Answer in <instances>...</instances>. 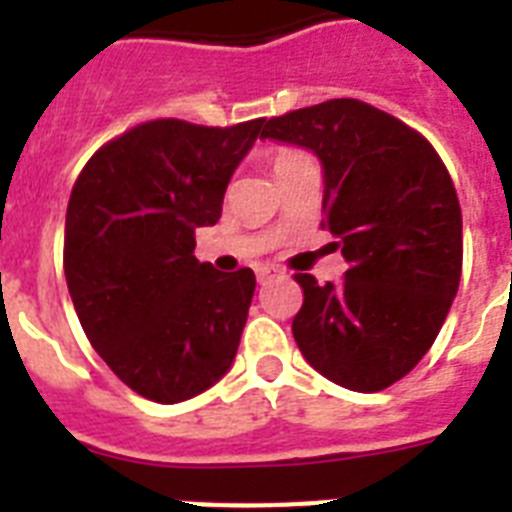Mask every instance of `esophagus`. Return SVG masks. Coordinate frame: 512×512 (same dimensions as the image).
<instances>
[{
    "label": "esophagus",
    "instance_id": "obj_1",
    "mask_svg": "<svg viewBox=\"0 0 512 512\" xmlns=\"http://www.w3.org/2000/svg\"><path fill=\"white\" fill-rule=\"evenodd\" d=\"M255 273L260 284H268V281H273L276 276H281V268H276V265H260Z\"/></svg>",
    "mask_w": 512,
    "mask_h": 512
}]
</instances>
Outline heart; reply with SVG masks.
<instances>
[{"mask_svg": "<svg viewBox=\"0 0 512 512\" xmlns=\"http://www.w3.org/2000/svg\"><path fill=\"white\" fill-rule=\"evenodd\" d=\"M297 159H305L300 151H292V148H284V151H279V154L273 156V170H279V167H287V164L297 162Z\"/></svg>", "mask_w": 512, "mask_h": 512, "instance_id": "heart-1", "label": "heart"}]
</instances>
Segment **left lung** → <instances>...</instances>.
<instances>
[{"label": "left lung", "instance_id": "obj_1", "mask_svg": "<svg viewBox=\"0 0 512 512\" xmlns=\"http://www.w3.org/2000/svg\"><path fill=\"white\" fill-rule=\"evenodd\" d=\"M260 138L319 156L324 225L348 263L340 284L295 276L305 295L297 348L342 388H388L428 353L460 287L452 177L420 132L353 98L263 119Z\"/></svg>", "mask_w": 512, "mask_h": 512}]
</instances>
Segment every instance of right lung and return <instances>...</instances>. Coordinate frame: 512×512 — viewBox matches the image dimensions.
<instances>
[{"label": "right lung", "mask_w": 512, "mask_h": 512, "mask_svg": "<svg viewBox=\"0 0 512 512\" xmlns=\"http://www.w3.org/2000/svg\"><path fill=\"white\" fill-rule=\"evenodd\" d=\"M260 127L263 119L138 124L100 148L74 183L68 295L98 356L156 404L199 396L236 358L255 273L199 263L193 231L220 220L225 188Z\"/></svg>", "instance_id": "add662e5"}]
</instances>
